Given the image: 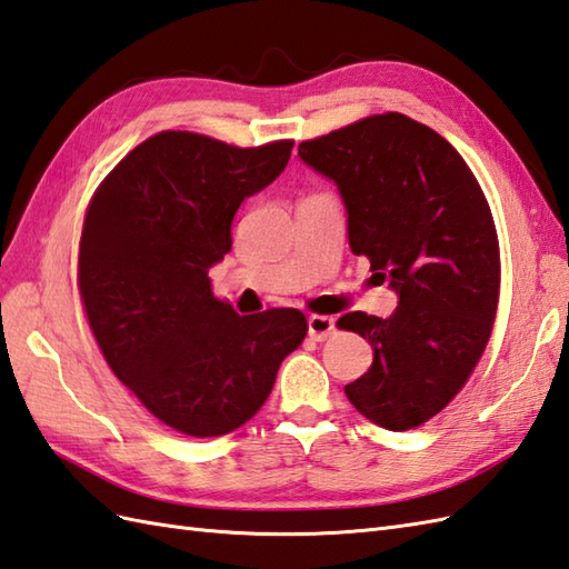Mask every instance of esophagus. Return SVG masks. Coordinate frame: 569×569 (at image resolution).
<instances>
[{"label": "esophagus", "mask_w": 569, "mask_h": 569, "mask_svg": "<svg viewBox=\"0 0 569 569\" xmlns=\"http://www.w3.org/2000/svg\"><path fill=\"white\" fill-rule=\"evenodd\" d=\"M336 330V318L330 316H309V336L311 340H326Z\"/></svg>", "instance_id": "obj_1"}]
</instances>
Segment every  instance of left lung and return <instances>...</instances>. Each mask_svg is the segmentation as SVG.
I'll return each instance as SVG.
<instances>
[{"label": "left lung", "mask_w": 569, "mask_h": 569, "mask_svg": "<svg viewBox=\"0 0 569 569\" xmlns=\"http://www.w3.org/2000/svg\"><path fill=\"white\" fill-rule=\"evenodd\" d=\"M299 157L338 186L352 253L398 295L389 318L338 321L373 350L345 393L373 425L420 427L463 389L490 340L500 246L488 200L459 151L403 113L301 142Z\"/></svg>", "instance_id": "left-lung-1"}]
</instances>
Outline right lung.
Listing matches in <instances>:
<instances>
[{
	"label": "right lung",
	"instance_id": "obj_1",
	"mask_svg": "<svg viewBox=\"0 0 569 569\" xmlns=\"http://www.w3.org/2000/svg\"><path fill=\"white\" fill-rule=\"evenodd\" d=\"M292 140L253 149L166 130L96 190L79 243V289L108 367L188 437H221L266 403L307 336L297 309L239 316L212 295L246 198L284 171Z\"/></svg>",
	"mask_w": 569,
	"mask_h": 569
}]
</instances>
